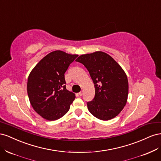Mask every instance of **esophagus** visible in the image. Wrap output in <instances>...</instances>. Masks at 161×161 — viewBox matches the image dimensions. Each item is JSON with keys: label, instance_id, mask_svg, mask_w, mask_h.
Returning <instances> with one entry per match:
<instances>
[{"label": "esophagus", "instance_id": "1", "mask_svg": "<svg viewBox=\"0 0 161 161\" xmlns=\"http://www.w3.org/2000/svg\"><path fill=\"white\" fill-rule=\"evenodd\" d=\"M82 94H83V92H82V91H80V92H79V95L80 96H82Z\"/></svg>", "mask_w": 161, "mask_h": 161}]
</instances>
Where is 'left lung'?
I'll list each match as a JSON object with an SVG mask.
<instances>
[{
	"label": "left lung",
	"mask_w": 161,
	"mask_h": 161,
	"mask_svg": "<svg viewBox=\"0 0 161 161\" xmlns=\"http://www.w3.org/2000/svg\"><path fill=\"white\" fill-rule=\"evenodd\" d=\"M89 72L95 94L87 103L90 113L101 120L113 119L127 103L128 80L121 66L111 56L101 51L80 55L76 60Z\"/></svg>",
	"instance_id": "8db88e82"
}]
</instances>
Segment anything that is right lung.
I'll return each instance as SVG.
<instances>
[{"instance_id":"obj_1","label":"right lung","mask_w":161,"mask_h":161,"mask_svg":"<svg viewBox=\"0 0 161 161\" xmlns=\"http://www.w3.org/2000/svg\"><path fill=\"white\" fill-rule=\"evenodd\" d=\"M79 56L56 50L33 68L27 80V94L33 109L43 119L54 121L70 109L75 94L66 89L64 73Z\"/></svg>"}]
</instances>
